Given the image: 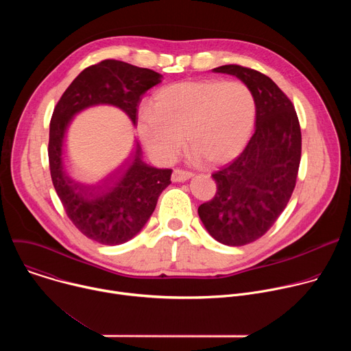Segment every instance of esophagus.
I'll return each instance as SVG.
<instances>
[{
  "instance_id": "esophagus-1",
  "label": "esophagus",
  "mask_w": 351,
  "mask_h": 351,
  "mask_svg": "<svg viewBox=\"0 0 351 351\" xmlns=\"http://www.w3.org/2000/svg\"><path fill=\"white\" fill-rule=\"evenodd\" d=\"M190 178H193L191 172H186V171H180V169H175L172 173V182H186Z\"/></svg>"
}]
</instances>
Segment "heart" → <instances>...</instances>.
<instances>
[{
    "instance_id": "1",
    "label": "heart",
    "mask_w": 351,
    "mask_h": 351,
    "mask_svg": "<svg viewBox=\"0 0 351 351\" xmlns=\"http://www.w3.org/2000/svg\"><path fill=\"white\" fill-rule=\"evenodd\" d=\"M153 108L136 117L138 137L157 162H172L184 147V133L197 160L221 165L236 158L252 137L257 104L237 80L189 79L160 88Z\"/></svg>"
}]
</instances>
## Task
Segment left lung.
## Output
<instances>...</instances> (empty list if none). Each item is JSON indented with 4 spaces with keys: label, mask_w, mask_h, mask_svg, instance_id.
Listing matches in <instances>:
<instances>
[{
    "label": "left lung",
    "mask_w": 351,
    "mask_h": 351,
    "mask_svg": "<svg viewBox=\"0 0 351 351\" xmlns=\"http://www.w3.org/2000/svg\"><path fill=\"white\" fill-rule=\"evenodd\" d=\"M217 73L236 76L253 91L256 132L243 153L213 175L217 193L198 207L208 233L226 245L260 239L286 208L302 158V130L290 99L268 76L240 65Z\"/></svg>",
    "instance_id": "obj_1"
}]
</instances>
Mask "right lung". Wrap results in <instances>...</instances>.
Instances as JSON below:
<instances>
[{"label":"right lung","mask_w":351,"mask_h":351,"mask_svg":"<svg viewBox=\"0 0 351 351\" xmlns=\"http://www.w3.org/2000/svg\"><path fill=\"white\" fill-rule=\"evenodd\" d=\"M162 75L122 61L106 60L82 71L65 90L49 123L48 160L53 184L73 225L88 239L117 245L133 239L153 215L158 197L171 184V169L149 167L134 154L106 176L82 179L64 161V137L79 112L112 106L136 126L141 95Z\"/></svg>","instance_id":"right-lung-1"}]
</instances>
